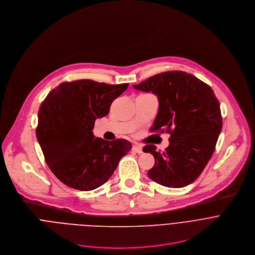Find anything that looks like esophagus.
Returning a JSON list of instances; mask_svg holds the SVG:
<instances>
[{"instance_id": "esophagus-1", "label": "esophagus", "mask_w": 255, "mask_h": 255, "mask_svg": "<svg viewBox=\"0 0 255 255\" xmlns=\"http://www.w3.org/2000/svg\"><path fill=\"white\" fill-rule=\"evenodd\" d=\"M132 151H135V152H137V154H141V152H142V146L140 144L135 143V144L132 145Z\"/></svg>"}]
</instances>
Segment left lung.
I'll use <instances>...</instances> for the list:
<instances>
[{"label": "left lung", "mask_w": 255, "mask_h": 255, "mask_svg": "<svg viewBox=\"0 0 255 255\" xmlns=\"http://www.w3.org/2000/svg\"><path fill=\"white\" fill-rule=\"evenodd\" d=\"M132 87L157 95L159 110L150 130L166 129L171 134L163 152L154 144L142 148L155 158L148 178L169 188L188 186L208 164L222 128L220 105L213 90L184 71L156 74Z\"/></svg>", "instance_id": "obj_1"}]
</instances>
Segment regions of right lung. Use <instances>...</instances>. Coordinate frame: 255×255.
<instances>
[{"instance_id":"obj_1","label":"right lung","mask_w":255,"mask_h":255,"mask_svg":"<svg viewBox=\"0 0 255 255\" xmlns=\"http://www.w3.org/2000/svg\"><path fill=\"white\" fill-rule=\"evenodd\" d=\"M128 86L88 79L63 82L42 103L37 139L49 169L66 186L91 191L104 185L130 150L127 139L109 141L92 131L95 120L109 114Z\"/></svg>"}]
</instances>
